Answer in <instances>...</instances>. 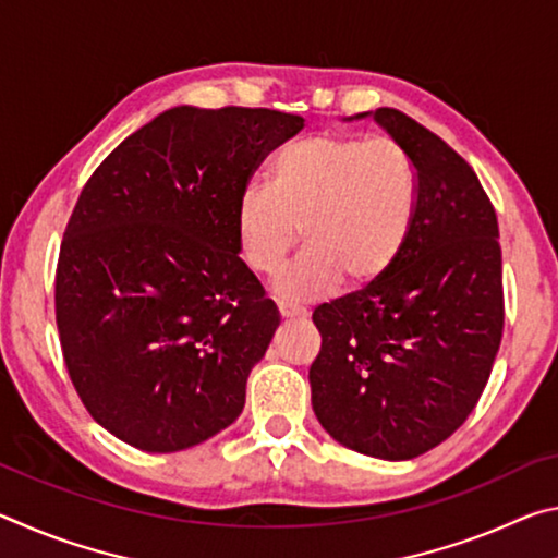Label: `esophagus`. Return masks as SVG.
I'll use <instances>...</instances> for the list:
<instances>
[{
    "label": "esophagus",
    "mask_w": 558,
    "mask_h": 558,
    "mask_svg": "<svg viewBox=\"0 0 558 558\" xmlns=\"http://www.w3.org/2000/svg\"><path fill=\"white\" fill-rule=\"evenodd\" d=\"M278 313H280L282 319H305V317H307V310H305V307L288 305V302H280Z\"/></svg>",
    "instance_id": "1"
}]
</instances>
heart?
<instances>
[{
  "instance_id": "1",
  "label": "heart",
  "mask_w": 558,
  "mask_h": 558,
  "mask_svg": "<svg viewBox=\"0 0 558 558\" xmlns=\"http://www.w3.org/2000/svg\"><path fill=\"white\" fill-rule=\"evenodd\" d=\"M418 179L393 140L315 135L272 157L268 189H248L235 206V245L245 266L276 272L298 243L307 248L282 270L276 295L290 302L327 298L344 278L372 286L409 239Z\"/></svg>"
}]
</instances>
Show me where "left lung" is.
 Returning <instances> with one entry per match:
<instances>
[{
	"mask_svg": "<svg viewBox=\"0 0 558 558\" xmlns=\"http://www.w3.org/2000/svg\"><path fill=\"white\" fill-rule=\"evenodd\" d=\"M374 118L411 157L418 204L409 239L372 286L319 305L313 411L344 448L418 458L452 436L483 393L505 325L502 251L472 167L401 110Z\"/></svg>",
	"mask_w": 558,
	"mask_h": 558,
	"instance_id": "1",
	"label": "left lung"
}]
</instances>
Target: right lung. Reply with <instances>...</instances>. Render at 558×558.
Listing matches in <instances>:
<instances>
[{
  "label": "right lung",
  "instance_id": "add662e5",
  "mask_svg": "<svg viewBox=\"0 0 558 558\" xmlns=\"http://www.w3.org/2000/svg\"><path fill=\"white\" fill-rule=\"evenodd\" d=\"M302 125L268 108L177 106L83 186L56 325L83 405L128 446L186 450L241 415L280 315L239 256L233 216L253 169Z\"/></svg>",
  "mask_w": 558,
  "mask_h": 558
}]
</instances>
